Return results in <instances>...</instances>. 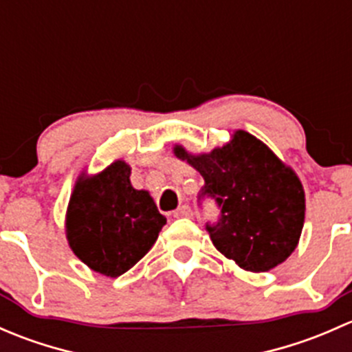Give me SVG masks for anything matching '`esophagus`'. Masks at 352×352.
<instances>
[{"instance_id":"obj_1","label":"esophagus","mask_w":352,"mask_h":352,"mask_svg":"<svg viewBox=\"0 0 352 352\" xmlns=\"http://www.w3.org/2000/svg\"><path fill=\"white\" fill-rule=\"evenodd\" d=\"M172 214H173V218H192L194 212H192V209L189 208V206L184 204V206H180L179 209H175Z\"/></svg>"}]
</instances>
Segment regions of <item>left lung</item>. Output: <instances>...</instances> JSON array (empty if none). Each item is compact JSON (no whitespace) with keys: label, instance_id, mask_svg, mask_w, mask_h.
Returning a JSON list of instances; mask_svg holds the SVG:
<instances>
[{"label":"left lung","instance_id":"8db88e82","mask_svg":"<svg viewBox=\"0 0 352 352\" xmlns=\"http://www.w3.org/2000/svg\"><path fill=\"white\" fill-rule=\"evenodd\" d=\"M187 160L204 179L197 202L212 199L216 221L206 223L212 245L245 271L264 272L285 262L296 248L305 221L300 179L262 141L236 131L232 143Z\"/></svg>","mask_w":352,"mask_h":352}]
</instances>
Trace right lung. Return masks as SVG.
Instances as JSON below:
<instances>
[{
	"mask_svg": "<svg viewBox=\"0 0 352 352\" xmlns=\"http://www.w3.org/2000/svg\"><path fill=\"white\" fill-rule=\"evenodd\" d=\"M117 160L95 177H80L66 214L69 247L80 261L110 278L129 271L153 247L166 218L146 190L131 186Z\"/></svg>",
	"mask_w": 352,
	"mask_h": 352,
	"instance_id": "obj_1",
	"label": "right lung"
}]
</instances>
